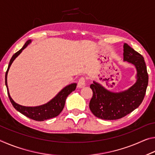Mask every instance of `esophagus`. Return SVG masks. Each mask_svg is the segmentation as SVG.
<instances>
[{
	"label": "esophagus",
	"instance_id": "1",
	"mask_svg": "<svg viewBox=\"0 0 155 155\" xmlns=\"http://www.w3.org/2000/svg\"><path fill=\"white\" fill-rule=\"evenodd\" d=\"M85 86V79L84 78H81L78 82V87L83 88Z\"/></svg>",
	"mask_w": 155,
	"mask_h": 155
}]
</instances>
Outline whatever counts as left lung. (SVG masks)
Wrapping results in <instances>:
<instances>
[{
	"mask_svg": "<svg viewBox=\"0 0 155 155\" xmlns=\"http://www.w3.org/2000/svg\"><path fill=\"white\" fill-rule=\"evenodd\" d=\"M123 48L124 61L134 65L136 68V81L127 90L115 92L94 81L90 85L93 96L90 102V109L98 118L107 120L122 118L140 105L146 94L148 75L143 57L127 44L124 43Z\"/></svg>",
	"mask_w": 155,
	"mask_h": 155,
	"instance_id": "obj_1",
	"label": "left lung"
}]
</instances>
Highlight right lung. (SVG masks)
I'll return each instance as SVG.
<instances>
[{"instance_id":"right-lung-1","label":"right lung","mask_w":155,"mask_h":155,"mask_svg":"<svg viewBox=\"0 0 155 155\" xmlns=\"http://www.w3.org/2000/svg\"><path fill=\"white\" fill-rule=\"evenodd\" d=\"M31 41H32L31 40H28L22 48L17 52H15L14 55L12 56V59H10L8 68H7L6 74H5V85H6L7 94H8L10 101H11L12 105L14 106V108L18 111H19L27 117L35 120V121H44V120L52 118V117H54L59 115L65 106V100H66L68 96L70 93L72 92L73 91L75 90L77 84L71 83L70 85L65 86V87L63 88L53 98H52L48 103L41 104V105L40 106L26 107L20 105V104L15 103L9 94L8 85H7V74H8L9 70L10 67H11L13 61L22 52L23 50L27 48Z\"/></svg>"}]
</instances>
